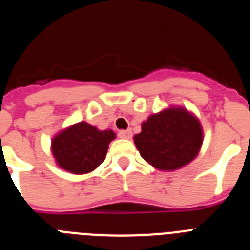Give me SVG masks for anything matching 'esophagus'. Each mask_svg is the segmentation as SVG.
Masks as SVG:
<instances>
[{
    "instance_id": "obj_1",
    "label": "esophagus",
    "mask_w": 250,
    "mask_h": 250,
    "mask_svg": "<svg viewBox=\"0 0 250 250\" xmlns=\"http://www.w3.org/2000/svg\"><path fill=\"white\" fill-rule=\"evenodd\" d=\"M131 136H132L131 130H121V131L119 132V138L121 139H131Z\"/></svg>"
}]
</instances>
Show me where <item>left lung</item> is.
Segmentation results:
<instances>
[{"label": "left lung", "mask_w": 250, "mask_h": 250, "mask_svg": "<svg viewBox=\"0 0 250 250\" xmlns=\"http://www.w3.org/2000/svg\"><path fill=\"white\" fill-rule=\"evenodd\" d=\"M134 143L150 165L173 171L198 156L203 145V127L193 112L182 106H170L143 121Z\"/></svg>", "instance_id": "1"}]
</instances>
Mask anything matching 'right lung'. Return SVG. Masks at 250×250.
Listing matches in <instances>:
<instances>
[{
	"mask_svg": "<svg viewBox=\"0 0 250 250\" xmlns=\"http://www.w3.org/2000/svg\"><path fill=\"white\" fill-rule=\"evenodd\" d=\"M116 138L112 130H99L86 121L61 130L51 140L57 167L83 175L94 171L105 160L109 144Z\"/></svg>",
	"mask_w": 250,
	"mask_h": 250,
	"instance_id": "right-lung-1",
	"label": "right lung"
}]
</instances>
